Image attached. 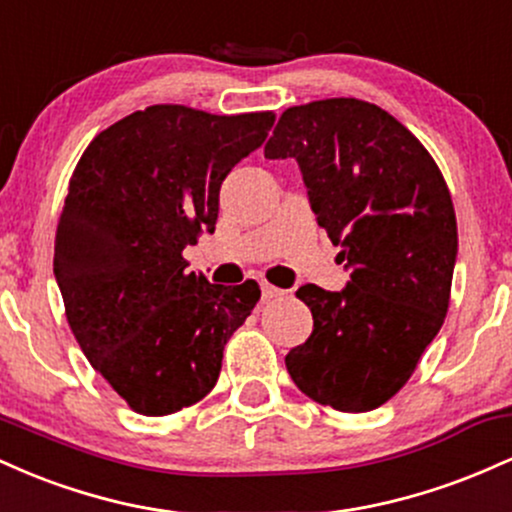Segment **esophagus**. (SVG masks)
Segmentation results:
<instances>
[{"instance_id": "34e87169", "label": "esophagus", "mask_w": 512, "mask_h": 512, "mask_svg": "<svg viewBox=\"0 0 512 512\" xmlns=\"http://www.w3.org/2000/svg\"><path fill=\"white\" fill-rule=\"evenodd\" d=\"M284 296V291L276 289L272 284H262V301H272V298H279Z\"/></svg>"}]
</instances>
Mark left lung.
<instances>
[{"mask_svg":"<svg viewBox=\"0 0 512 512\" xmlns=\"http://www.w3.org/2000/svg\"><path fill=\"white\" fill-rule=\"evenodd\" d=\"M264 158H296L310 209L351 272L342 291H296L313 334L286 354V370L332 409L380 407L407 383L448 313L457 260L448 185L402 122L356 98L289 108Z\"/></svg>","mask_w":512,"mask_h":512,"instance_id":"left-lung-1","label":"left lung"}]
</instances>
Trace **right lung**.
Here are the masks:
<instances>
[{
	"mask_svg": "<svg viewBox=\"0 0 512 512\" xmlns=\"http://www.w3.org/2000/svg\"><path fill=\"white\" fill-rule=\"evenodd\" d=\"M274 113L151 105L103 129L76 163L55 279L76 342L134 411L166 416L209 395L257 281L209 284L182 250L214 233L221 182L260 149Z\"/></svg>",
	"mask_w": 512,
	"mask_h": 512,
	"instance_id": "obj_1",
	"label": "right lung"
}]
</instances>
